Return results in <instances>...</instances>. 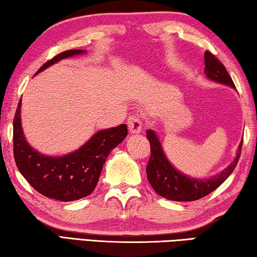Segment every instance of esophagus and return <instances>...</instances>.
I'll return each mask as SVG.
<instances>
[{"label":"esophagus","mask_w":257,"mask_h":257,"mask_svg":"<svg viewBox=\"0 0 257 257\" xmlns=\"http://www.w3.org/2000/svg\"><path fill=\"white\" fill-rule=\"evenodd\" d=\"M142 120L138 118V116H129L128 119V128H129V133L132 135H136L139 134L142 130Z\"/></svg>","instance_id":"1"}]
</instances>
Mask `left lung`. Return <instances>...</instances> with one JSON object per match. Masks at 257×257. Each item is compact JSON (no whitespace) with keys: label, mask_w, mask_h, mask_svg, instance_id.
Masks as SVG:
<instances>
[{"label":"left lung","mask_w":257,"mask_h":257,"mask_svg":"<svg viewBox=\"0 0 257 257\" xmlns=\"http://www.w3.org/2000/svg\"><path fill=\"white\" fill-rule=\"evenodd\" d=\"M204 58H205V70L204 71L208 80L236 89V86L231 77L229 76L227 69L214 55L206 51ZM146 137L149 138L151 144V158L146 167L147 179L160 196L176 202L196 201L206 196L220 185H222L236 168L240 158L242 146L241 139L233 161L222 171L210 178L198 179V178L187 176L173 167L165 155L162 144L154 130H147Z\"/></svg>","instance_id":"8db88e82"}]
</instances>
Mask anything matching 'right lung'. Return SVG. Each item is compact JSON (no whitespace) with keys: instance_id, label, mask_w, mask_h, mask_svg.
<instances>
[{"instance_id":"obj_1","label":"right lung","mask_w":257,"mask_h":257,"mask_svg":"<svg viewBox=\"0 0 257 257\" xmlns=\"http://www.w3.org/2000/svg\"><path fill=\"white\" fill-rule=\"evenodd\" d=\"M85 53L84 50L60 53L47 61L36 75L61 60ZM20 108L21 99L14 119V153L17 167L25 179L38 193L62 202L77 201L92 194L108 154L127 136V124L99 130L71 153L51 156L35 150L26 141Z\"/></svg>"}]
</instances>
